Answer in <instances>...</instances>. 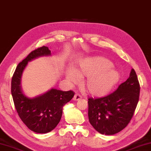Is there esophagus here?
Wrapping results in <instances>:
<instances>
[{"mask_svg": "<svg viewBox=\"0 0 151 151\" xmlns=\"http://www.w3.org/2000/svg\"><path fill=\"white\" fill-rule=\"evenodd\" d=\"M82 98V96L80 94H76L75 96H74V98H73V100H75V101H78L79 100H81Z\"/></svg>", "mask_w": 151, "mask_h": 151, "instance_id": "obj_1", "label": "esophagus"}]
</instances>
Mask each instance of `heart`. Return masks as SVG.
<instances>
[{"instance_id": "obj_1", "label": "heart", "mask_w": 151, "mask_h": 151, "mask_svg": "<svg viewBox=\"0 0 151 151\" xmlns=\"http://www.w3.org/2000/svg\"><path fill=\"white\" fill-rule=\"evenodd\" d=\"M65 76L72 83H77L79 78H85L83 86L93 96L101 97L109 94L118 83L120 74L112 63L102 57H88L81 60L74 70H67Z\"/></svg>"}]
</instances>
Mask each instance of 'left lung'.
<instances>
[{"instance_id":"left-lung-1","label":"left lung","mask_w":151,"mask_h":151,"mask_svg":"<svg viewBox=\"0 0 151 151\" xmlns=\"http://www.w3.org/2000/svg\"><path fill=\"white\" fill-rule=\"evenodd\" d=\"M140 86L135 70L116 91L107 96L88 98V119L96 131L111 135L123 130L130 122L139 102Z\"/></svg>"}]
</instances>
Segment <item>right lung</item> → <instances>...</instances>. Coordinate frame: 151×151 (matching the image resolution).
Returning a JSON list of instances; mask_svg holds the SVG:
<instances>
[{"instance_id":"obj_1","label":"right lung","mask_w":151,"mask_h":151,"mask_svg":"<svg viewBox=\"0 0 151 151\" xmlns=\"http://www.w3.org/2000/svg\"><path fill=\"white\" fill-rule=\"evenodd\" d=\"M50 55L51 51L45 46L32 51L18 65L11 82V93L19 117L28 128L37 133L50 132L55 128L61 120L63 108L75 95L72 90L62 91L55 88L32 98L23 93L22 76L28 62Z\"/></svg>"}]
</instances>
